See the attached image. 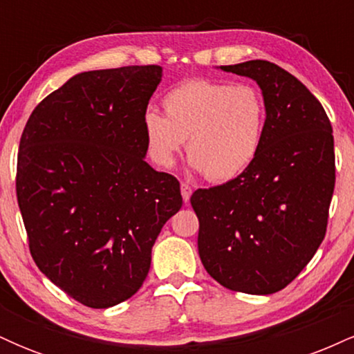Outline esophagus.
I'll return each instance as SVG.
<instances>
[{
    "label": "esophagus",
    "mask_w": 354,
    "mask_h": 354,
    "mask_svg": "<svg viewBox=\"0 0 354 354\" xmlns=\"http://www.w3.org/2000/svg\"><path fill=\"white\" fill-rule=\"evenodd\" d=\"M191 193H193V189H191V186L188 185V183H181V196H183V201L189 203Z\"/></svg>",
    "instance_id": "1"
}]
</instances>
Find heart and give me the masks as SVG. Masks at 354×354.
Returning <instances> with one entry per match:
<instances>
[{
    "label": "heart",
    "mask_w": 354,
    "mask_h": 354,
    "mask_svg": "<svg viewBox=\"0 0 354 354\" xmlns=\"http://www.w3.org/2000/svg\"><path fill=\"white\" fill-rule=\"evenodd\" d=\"M165 116L148 111L143 133L160 168H171L186 143L189 168L209 181L236 178L254 161L266 131V103L250 84L189 80L163 98Z\"/></svg>",
    "instance_id": "1"
}]
</instances>
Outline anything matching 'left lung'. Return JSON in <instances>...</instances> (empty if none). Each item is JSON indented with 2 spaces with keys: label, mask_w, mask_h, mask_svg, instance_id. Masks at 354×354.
I'll list each match as a JSON object with an SVG mask.
<instances>
[{
  "label": "left lung",
  "mask_w": 354,
  "mask_h": 354,
  "mask_svg": "<svg viewBox=\"0 0 354 354\" xmlns=\"http://www.w3.org/2000/svg\"><path fill=\"white\" fill-rule=\"evenodd\" d=\"M219 70L256 81L266 103L258 156L238 178L196 189L198 253L233 291L271 295L301 273L326 234L335 141L326 111L299 80L270 61Z\"/></svg>",
  "instance_id": "left-lung-1"
}]
</instances>
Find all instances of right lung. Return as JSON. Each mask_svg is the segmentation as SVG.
Masks as SVG:
<instances>
[{
	"label": "right lung",
	"instance_id": "right-lung-1",
	"mask_svg": "<svg viewBox=\"0 0 354 354\" xmlns=\"http://www.w3.org/2000/svg\"><path fill=\"white\" fill-rule=\"evenodd\" d=\"M163 68L84 71L48 95L19 141L16 194L41 273L89 308L131 298L180 183L145 161L143 118Z\"/></svg>",
	"mask_w": 354,
	"mask_h": 354
}]
</instances>
